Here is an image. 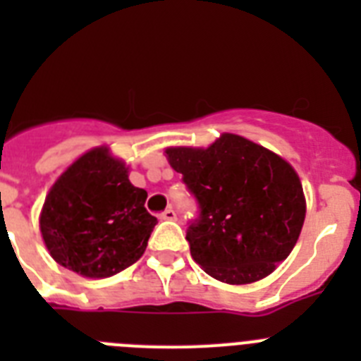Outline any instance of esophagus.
I'll return each mask as SVG.
<instances>
[{
    "label": "esophagus",
    "instance_id": "obj_1",
    "mask_svg": "<svg viewBox=\"0 0 361 361\" xmlns=\"http://www.w3.org/2000/svg\"><path fill=\"white\" fill-rule=\"evenodd\" d=\"M159 216H161V220H175V212L171 208H166Z\"/></svg>",
    "mask_w": 361,
    "mask_h": 361
}]
</instances>
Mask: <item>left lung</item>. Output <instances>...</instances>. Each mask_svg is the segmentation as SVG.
<instances>
[{"label": "left lung", "instance_id": "1", "mask_svg": "<svg viewBox=\"0 0 361 361\" xmlns=\"http://www.w3.org/2000/svg\"><path fill=\"white\" fill-rule=\"evenodd\" d=\"M166 155L199 204L186 240L209 276L251 283L289 257L305 219L304 191L289 162L233 133L206 149L168 148Z\"/></svg>", "mask_w": 361, "mask_h": 361}]
</instances>
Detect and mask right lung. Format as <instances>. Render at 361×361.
<instances>
[{
  "instance_id": "right-lung-1",
  "label": "right lung",
  "mask_w": 361,
  "mask_h": 361,
  "mask_svg": "<svg viewBox=\"0 0 361 361\" xmlns=\"http://www.w3.org/2000/svg\"><path fill=\"white\" fill-rule=\"evenodd\" d=\"M146 197L106 148L85 153L43 204L39 228L54 260L88 279H106L135 264L157 224L145 208Z\"/></svg>"
}]
</instances>
